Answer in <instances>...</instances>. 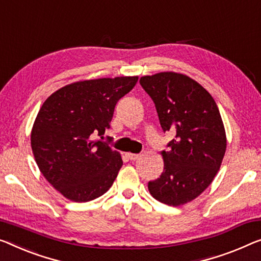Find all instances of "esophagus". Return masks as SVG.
<instances>
[{
	"label": "esophagus",
	"instance_id": "obj_1",
	"mask_svg": "<svg viewBox=\"0 0 261 261\" xmlns=\"http://www.w3.org/2000/svg\"><path fill=\"white\" fill-rule=\"evenodd\" d=\"M127 155V158L130 159V161H136V159H138L139 157H141V154H138V153H127L126 154Z\"/></svg>",
	"mask_w": 261,
	"mask_h": 261
}]
</instances>
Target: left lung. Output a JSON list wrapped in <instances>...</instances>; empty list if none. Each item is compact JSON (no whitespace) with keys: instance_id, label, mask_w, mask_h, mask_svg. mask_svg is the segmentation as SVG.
I'll return each instance as SVG.
<instances>
[{"instance_id":"8db88e82","label":"left lung","mask_w":261,"mask_h":261,"mask_svg":"<svg viewBox=\"0 0 261 261\" xmlns=\"http://www.w3.org/2000/svg\"><path fill=\"white\" fill-rule=\"evenodd\" d=\"M139 83L153 100L163 131L174 134L162 151L164 170L147 188L161 203L184 205L204 192L220 169L226 134L219 109L206 89L182 73L143 76Z\"/></svg>"}]
</instances>
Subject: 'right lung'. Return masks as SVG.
I'll return each mask as SVG.
<instances>
[{
	"instance_id": "obj_1",
	"label": "right lung",
	"mask_w": 261,
	"mask_h": 261,
	"mask_svg": "<svg viewBox=\"0 0 261 261\" xmlns=\"http://www.w3.org/2000/svg\"><path fill=\"white\" fill-rule=\"evenodd\" d=\"M138 77L80 81L46 98L31 130V149L44 178L76 203L106 193L123 161L108 143L95 139L110 127L115 107Z\"/></svg>"
}]
</instances>
